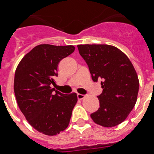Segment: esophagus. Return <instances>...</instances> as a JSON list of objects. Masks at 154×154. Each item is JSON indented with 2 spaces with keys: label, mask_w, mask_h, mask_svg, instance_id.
I'll return each instance as SVG.
<instances>
[{
  "label": "esophagus",
  "mask_w": 154,
  "mask_h": 154,
  "mask_svg": "<svg viewBox=\"0 0 154 154\" xmlns=\"http://www.w3.org/2000/svg\"><path fill=\"white\" fill-rule=\"evenodd\" d=\"M77 97H78L79 99H82L85 98V95H82V94H78V95H77Z\"/></svg>",
  "instance_id": "34e87169"
}]
</instances>
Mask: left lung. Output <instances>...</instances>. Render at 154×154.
Here are the masks:
<instances>
[{"label":"left lung","mask_w":154,"mask_h":154,"mask_svg":"<svg viewBox=\"0 0 154 154\" xmlns=\"http://www.w3.org/2000/svg\"><path fill=\"white\" fill-rule=\"evenodd\" d=\"M79 54L89 66L93 82L101 81L103 92L97 96L99 108L90 115L104 127L123 123L137 103L138 76L127 56L109 45H79Z\"/></svg>","instance_id":"obj_1"}]
</instances>
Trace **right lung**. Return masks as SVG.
Masks as SVG:
<instances>
[{"mask_svg":"<svg viewBox=\"0 0 154 154\" xmlns=\"http://www.w3.org/2000/svg\"><path fill=\"white\" fill-rule=\"evenodd\" d=\"M75 51L72 45H39L24 55L14 75V90L17 105L33 128L55 136L69 124L78 101L75 92L62 94L51 88L58 65Z\"/></svg>","mask_w":154,"mask_h":154,"instance_id":"1","label":"right lung"}]
</instances>
